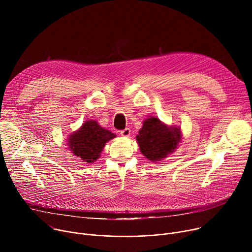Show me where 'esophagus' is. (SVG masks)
<instances>
[{
    "instance_id": "esophagus-1",
    "label": "esophagus",
    "mask_w": 252,
    "mask_h": 252,
    "mask_svg": "<svg viewBox=\"0 0 252 252\" xmlns=\"http://www.w3.org/2000/svg\"><path fill=\"white\" fill-rule=\"evenodd\" d=\"M121 134L125 137H128L130 135V129L129 128H125V129L121 130Z\"/></svg>"
}]
</instances>
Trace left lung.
I'll return each mask as SVG.
<instances>
[{"label": "left lung", "instance_id": "8db88e82", "mask_svg": "<svg viewBox=\"0 0 252 252\" xmlns=\"http://www.w3.org/2000/svg\"><path fill=\"white\" fill-rule=\"evenodd\" d=\"M140 153L150 161L158 162L173 154L182 142V129L168 126L158 118L150 117L142 123L135 136Z\"/></svg>", "mask_w": 252, "mask_h": 252}]
</instances>
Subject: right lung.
Listing matches in <instances>:
<instances>
[{
	"label": "right lung",
	"instance_id": "right-lung-1",
	"mask_svg": "<svg viewBox=\"0 0 252 252\" xmlns=\"http://www.w3.org/2000/svg\"><path fill=\"white\" fill-rule=\"evenodd\" d=\"M117 135L99 126L96 121H86L82 126L67 136L66 146L75 157L87 163H93L100 158L107 141Z\"/></svg>",
	"mask_w": 252,
	"mask_h": 252
}]
</instances>
